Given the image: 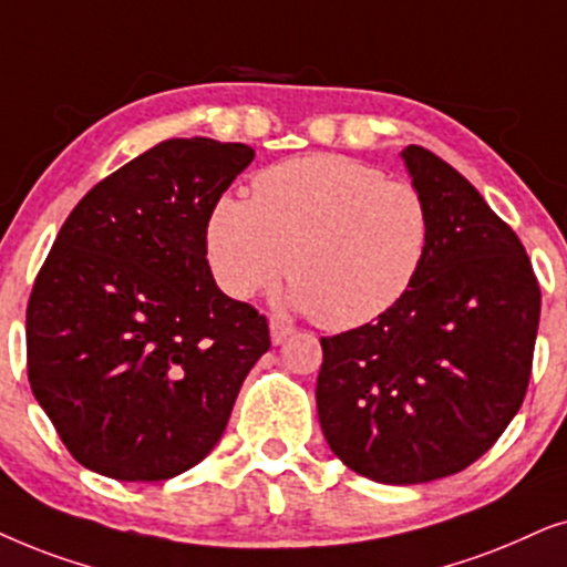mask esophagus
Segmentation results:
<instances>
[{
  "instance_id": "esophagus-1",
  "label": "esophagus",
  "mask_w": 567,
  "mask_h": 567,
  "mask_svg": "<svg viewBox=\"0 0 567 567\" xmlns=\"http://www.w3.org/2000/svg\"><path fill=\"white\" fill-rule=\"evenodd\" d=\"M269 331H271V342L282 344L285 339H288L292 331H296V327H292V323H288L285 319H277V316H275V319L269 321Z\"/></svg>"
}]
</instances>
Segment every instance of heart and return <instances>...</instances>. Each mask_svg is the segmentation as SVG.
Segmentation results:
<instances>
[{
  "instance_id": "obj_1",
  "label": "heart",
  "mask_w": 567,
  "mask_h": 567,
  "mask_svg": "<svg viewBox=\"0 0 567 567\" xmlns=\"http://www.w3.org/2000/svg\"><path fill=\"white\" fill-rule=\"evenodd\" d=\"M430 236L427 199L410 181L344 155H308L261 171L251 199L217 196L205 246L225 296L248 300L288 271L296 303L344 331L402 303Z\"/></svg>"
}]
</instances>
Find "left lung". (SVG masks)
<instances>
[{
    "instance_id": "left-lung-1",
    "label": "left lung",
    "mask_w": 567,
    "mask_h": 567,
    "mask_svg": "<svg viewBox=\"0 0 567 567\" xmlns=\"http://www.w3.org/2000/svg\"><path fill=\"white\" fill-rule=\"evenodd\" d=\"M433 236L399 306L321 337L316 406L352 472L386 485L456 474L495 446L529 389L542 290L508 223L446 161L410 145Z\"/></svg>"
}]
</instances>
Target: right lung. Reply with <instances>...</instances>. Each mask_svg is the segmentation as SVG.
I'll use <instances>...</instances> for the list:
<instances>
[{"mask_svg": "<svg viewBox=\"0 0 567 567\" xmlns=\"http://www.w3.org/2000/svg\"><path fill=\"white\" fill-rule=\"evenodd\" d=\"M254 150L173 137L82 196L38 271L28 381L82 466L157 482L199 464L269 350L267 316L225 296L209 207Z\"/></svg>", "mask_w": 567, "mask_h": 567, "instance_id": "right-lung-1", "label": "right lung"}]
</instances>
